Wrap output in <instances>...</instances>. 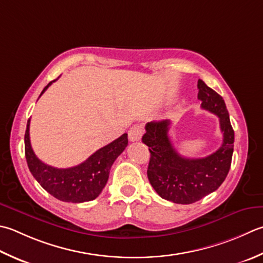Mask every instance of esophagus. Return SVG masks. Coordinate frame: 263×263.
Segmentation results:
<instances>
[{"instance_id":"obj_1","label":"esophagus","mask_w":263,"mask_h":263,"mask_svg":"<svg viewBox=\"0 0 263 263\" xmlns=\"http://www.w3.org/2000/svg\"><path fill=\"white\" fill-rule=\"evenodd\" d=\"M143 135V127L140 124H135L128 130V139L131 141H139Z\"/></svg>"}]
</instances>
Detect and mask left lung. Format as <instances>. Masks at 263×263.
Listing matches in <instances>:
<instances>
[{
  "label": "left lung",
  "mask_w": 263,
  "mask_h": 263,
  "mask_svg": "<svg viewBox=\"0 0 263 263\" xmlns=\"http://www.w3.org/2000/svg\"><path fill=\"white\" fill-rule=\"evenodd\" d=\"M198 99L202 108L219 117L222 145L203 158L182 157L168 138V120L147 123L142 142L151 152L147 176L162 198L177 204H192L217 190L231 165L235 133L222 97L198 80Z\"/></svg>",
  "instance_id": "left-lung-1"
}]
</instances>
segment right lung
I'll return each mask as SVG.
<instances>
[{
	"label": "right lung",
	"mask_w": 263,
	"mask_h": 263,
	"mask_svg": "<svg viewBox=\"0 0 263 263\" xmlns=\"http://www.w3.org/2000/svg\"><path fill=\"white\" fill-rule=\"evenodd\" d=\"M54 82V81H52ZM46 85L40 97L52 84ZM29 124L25 132V156L28 168L43 189L57 199L68 203H83L99 196L106 186L109 171L115 159L127 146V135L121 136L107 146L100 148L79 165L68 168H57L36 157L30 146Z\"/></svg>",
	"instance_id": "right-lung-1"
}]
</instances>
